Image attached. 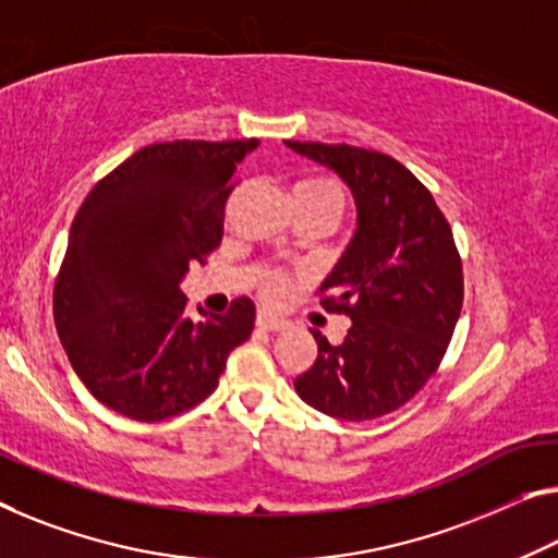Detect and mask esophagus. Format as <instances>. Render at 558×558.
I'll return each mask as SVG.
<instances>
[{
  "label": "esophagus",
  "instance_id": "esophagus-1",
  "mask_svg": "<svg viewBox=\"0 0 558 558\" xmlns=\"http://www.w3.org/2000/svg\"><path fill=\"white\" fill-rule=\"evenodd\" d=\"M256 327H259L262 331H281V329H287V322H281V319H277V316H269V314H264V312H259L256 314Z\"/></svg>",
  "mask_w": 558,
  "mask_h": 558
}]
</instances>
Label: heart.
I'll use <instances>...</instances> for the list:
<instances>
[{
  "label": "heart",
  "instance_id": "obj_1",
  "mask_svg": "<svg viewBox=\"0 0 558 558\" xmlns=\"http://www.w3.org/2000/svg\"><path fill=\"white\" fill-rule=\"evenodd\" d=\"M296 192L312 194V196H329V199L339 202V204H341V199H344V196H341L339 186L331 184V182H304V184L296 186ZM259 291H262L264 302L279 304V302H284V299L289 296L291 279L287 277L284 271H269L267 277L262 279V289Z\"/></svg>",
  "mask_w": 558,
  "mask_h": 558
}]
</instances>
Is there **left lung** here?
Listing matches in <instances>:
<instances>
[{
    "label": "left lung",
    "mask_w": 558,
    "mask_h": 558,
    "mask_svg": "<svg viewBox=\"0 0 558 558\" xmlns=\"http://www.w3.org/2000/svg\"><path fill=\"white\" fill-rule=\"evenodd\" d=\"M344 179L356 231L322 284V306L344 312L341 344L312 329L319 354L296 376L308 407L366 422L404 407L439 368L464 302V274L432 192L387 154L349 144L284 142Z\"/></svg>",
    "instance_id": "obj_1"
}]
</instances>
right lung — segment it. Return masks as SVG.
I'll list each match as a JSON object with an SVG mask.
<instances>
[{
  "instance_id": "1",
  "label": "right lung",
  "mask_w": 558,
  "mask_h": 558,
  "mask_svg": "<svg viewBox=\"0 0 558 558\" xmlns=\"http://www.w3.org/2000/svg\"><path fill=\"white\" fill-rule=\"evenodd\" d=\"M259 140L144 147L76 211L54 284V324L94 397L161 422L217 389L231 349L254 329L252 299L186 316L182 279L221 242L236 167Z\"/></svg>"
}]
</instances>
